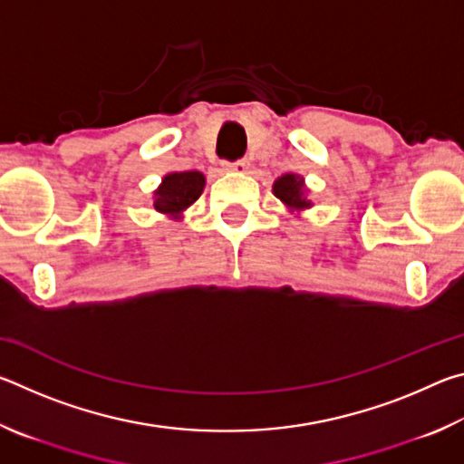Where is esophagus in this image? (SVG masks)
<instances>
[{"mask_svg": "<svg viewBox=\"0 0 464 464\" xmlns=\"http://www.w3.org/2000/svg\"><path fill=\"white\" fill-rule=\"evenodd\" d=\"M227 169H233V171H247L249 169V161L247 160H237L233 163H225Z\"/></svg>", "mask_w": 464, "mask_h": 464, "instance_id": "34e87169", "label": "esophagus"}]
</instances>
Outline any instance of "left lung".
I'll list each match as a JSON object with an SVG mask.
<instances>
[{"instance_id":"8db88e82","label":"left lung","mask_w":464,"mask_h":464,"mask_svg":"<svg viewBox=\"0 0 464 464\" xmlns=\"http://www.w3.org/2000/svg\"><path fill=\"white\" fill-rule=\"evenodd\" d=\"M274 194L278 196V198L286 204L290 208H307L311 202H307L304 198V190H303V178L293 176V174H286L278 178L276 182H274Z\"/></svg>"}]
</instances>
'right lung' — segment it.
I'll return each instance as SVG.
<instances>
[{
  "instance_id": "right-lung-1",
  "label": "right lung",
  "mask_w": 464,
  "mask_h": 464,
  "mask_svg": "<svg viewBox=\"0 0 464 464\" xmlns=\"http://www.w3.org/2000/svg\"><path fill=\"white\" fill-rule=\"evenodd\" d=\"M204 188V176L200 171H179L163 178V184L155 192V208L160 213L179 215L192 202L198 200Z\"/></svg>"
}]
</instances>
